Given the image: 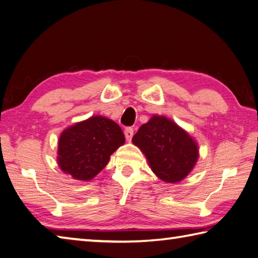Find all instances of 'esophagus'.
Segmentation results:
<instances>
[{
  "label": "esophagus",
  "instance_id": "34e87169",
  "mask_svg": "<svg viewBox=\"0 0 258 258\" xmlns=\"http://www.w3.org/2000/svg\"><path fill=\"white\" fill-rule=\"evenodd\" d=\"M124 136H125V139L130 141L131 138H133V136H134V128H131V127L125 128Z\"/></svg>",
  "mask_w": 258,
  "mask_h": 258
}]
</instances>
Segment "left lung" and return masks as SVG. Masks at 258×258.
<instances>
[{"label": "left lung", "mask_w": 258, "mask_h": 258, "mask_svg": "<svg viewBox=\"0 0 258 258\" xmlns=\"http://www.w3.org/2000/svg\"><path fill=\"white\" fill-rule=\"evenodd\" d=\"M133 143L146 155L151 170L166 182L182 180L198 159L195 140L161 115H154L141 125Z\"/></svg>", "instance_id": "1"}]
</instances>
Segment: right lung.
<instances>
[{
  "label": "right lung",
  "instance_id": "1",
  "mask_svg": "<svg viewBox=\"0 0 258 258\" xmlns=\"http://www.w3.org/2000/svg\"><path fill=\"white\" fill-rule=\"evenodd\" d=\"M124 144L121 128L110 119L94 115L66 129L60 136L57 162L78 180H91Z\"/></svg>",
  "mask_w": 258,
  "mask_h": 258
}]
</instances>
